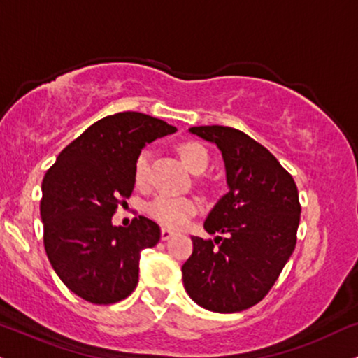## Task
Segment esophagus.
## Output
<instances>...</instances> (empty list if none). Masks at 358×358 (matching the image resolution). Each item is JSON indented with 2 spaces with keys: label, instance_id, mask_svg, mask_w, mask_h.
Here are the masks:
<instances>
[{
  "label": "esophagus",
  "instance_id": "34e87169",
  "mask_svg": "<svg viewBox=\"0 0 358 358\" xmlns=\"http://www.w3.org/2000/svg\"><path fill=\"white\" fill-rule=\"evenodd\" d=\"M172 236H174V232L169 231V229H166V227H162V229H161V239H162V241L171 239Z\"/></svg>",
  "mask_w": 358,
  "mask_h": 358
}]
</instances>
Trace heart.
<instances>
[{"label": "heart", "instance_id": "1", "mask_svg": "<svg viewBox=\"0 0 358 358\" xmlns=\"http://www.w3.org/2000/svg\"><path fill=\"white\" fill-rule=\"evenodd\" d=\"M179 154L184 164L194 174H201L209 166V152L201 143L187 141L179 144ZM149 176V152L141 151L134 162V180L136 184H145ZM148 214L162 226L171 229H179L186 226L187 220L197 213V202L191 197H172L157 196L145 207Z\"/></svg>", "mask_w": 358, "mask_h": 358}]
</instances>
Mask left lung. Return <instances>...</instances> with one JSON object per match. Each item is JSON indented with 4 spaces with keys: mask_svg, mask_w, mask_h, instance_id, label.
I'll return each mask as SVG.
<instances>
[{
    "mask_svg": "<svg viewBox=\"0 0 358 358\" xmlns=\"http://www.w3.org/2000/svg\"><path fill=\"white\" fill-rule=\"evenodd\" d=\"M189 131L217 144L229 192L204 222L215 239L192 237L184 287L207 310H245L266 297L294 252L301 222L297 186L275 156L245 132L227 126Z\"/></svg>",
    "mask_w": 358,
    "mask_h": 358,
    "instance_id": "obj_1",
    "label": "left lung"
}]
</instances>
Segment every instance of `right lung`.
Instances as JSON below:
<instances>
[{
    "label": "right lung",
    "mask_w": 358,
    "mask_h": 358,
    "mask_svg": "<svg viewBox=\"0 0 358 358\" xmlns=\"http://www.w3.org/2000/svg\"><path fill=\"white\" fill-rule=\"evenodd\" d=\"M176 127L143 113L106 116L68 144L43 180L41 220L48 259L78 297L108 306L132 294L141 250L154 247L161 229L139 215L113 226L117 206L134 189V162L145 143Z\"/></svg>",
    "instance_id": "1"
}]
</instances>
